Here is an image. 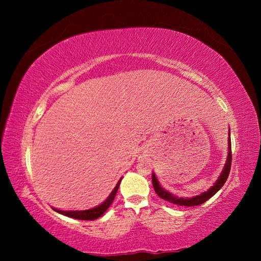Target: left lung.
Returning a JSON list of instances; mask_svg holds the SVG:
<instances>
[{
	"mask_svg": "<svg viewBox=\"0 0 261 261\" xmlns=\"http://www.w3.org/2000/svg\"><path fill=\"white\" fill-rule=\"evenodd\" d=\"M230 166H231V141H230V129H229V139H228V156H227V161L224 163V167L221 174L219 176V178L216 179V182L212 185V187L207 190L205 192H201L198 196H194L191 198H183V197H177L174 196L173 193L168 192L167 190L163 189L159 180L156 178V176L154 173H152V183H153V188L155 190V192L161 199H165L167 201L171 202V204L178 205V206H198L204 204L205 201L210 199L211 197H213L214 194L219 191V190L223 187V184L226 183V180L229 176V173H230Z\"/></svg>",
	"mask_w": 261,
	"mask_h": 261,
	"instance_id": "left-lung-1",
	"label": "left lung"
}]
</instances>
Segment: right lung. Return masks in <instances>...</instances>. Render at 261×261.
<instances>
[{
  "label": "right lung",
  "instance_id": "right-lung-1",
  "mask_svg": "<svg viewBox=\"0 0 261 261\" xmlns=\"http://www.w3.org/2000/svg\"><path fill=\"white\" fill-rule=\"evenodd\" d=\"M121 180H122V177L117 182L116 187L113 189V191L109 193L107 199L101 202V204L98 206L92 207V208H90V210H84V211H61V210H56V208H54V211L57 212V213L65 215V216H69V218H72V219H78V220L98 219L101 215H103L105 212L109 208L110 205H112L113 200L115 199V196H116V193H117V190H118V188H120Z\"/></svg>",
  "mask_w": 261,
  "mask_h": 261
}]
</instances>
